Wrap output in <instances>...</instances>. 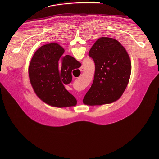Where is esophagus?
<instances>
[{
  "label": "esophagus",
  "instance_id": "esophagus-1",
  "mask_svg": "<svg viewBox=\"0 0 159 159\" xmlns=\"http://www.w3.org/2000/svg\"><path fill=\"white\" fill-rule=\"evenodd\" d=\"M80 70L81 72H84V66H81V67H80Z\"/></svg>",
  "mask_w": 159,
  "mask_h": 159
}]
</instances>
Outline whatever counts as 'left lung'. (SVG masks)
<instances>
[{"label":"left lung","instance_id":"1","mask_svg":"<svg viewBox=\"0 0 159 159\" xmlns=\"http://www.w3.org/2000/svg\"><path fill=\"white\" fill-rule=\"evenodd\" d=\"M89 55L94 61L95 72L83 103L101 106L117 101L123 95L131 75V63L126 50L116 39L101 37L93 45Z\"/></svg>","mask_w":159,"mask_h":159}]
</instances>
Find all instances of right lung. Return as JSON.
I'll use <instances>...</instances> for the list:
<instances>
[{
    "label": "right lung",
    "instance_id": "obj_1",
    "mask_svg": "<svg viewBox=\"0 0 159 159\" xmlns=\"http://www.w3.org/2000/svg\"><path fill=\"white\" fill-rule=\"evenodd\" d=\"M57 43L44 44L33 55L29 77L36 96L44 103L57 107L75 106L76 99L65 88L72 81V71L81 63Z\"/></svg>",
    "mask_w": 159,
    "mask_h": 159
}]
</instances>
